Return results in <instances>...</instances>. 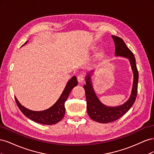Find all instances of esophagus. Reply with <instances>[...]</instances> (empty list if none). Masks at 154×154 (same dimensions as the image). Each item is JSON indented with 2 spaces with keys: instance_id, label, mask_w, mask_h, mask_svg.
<instances>
[{
  "instance_id": "34e87169",
  "label": "esophagus",
  "mask_w": 154,
  "mask_h": 154,
  "mask_svg": "<svg viewBox=\"0 0 154 154\" xmlns=\"http://www.w3.org/2000/svg\"><path fill=\"white\" fill-rule=\"evenodd\" d=\"M77 79H78V82L79 83H81L84 80V76L83 74H79V75L77 76Z\"/></svg>"
}]
</instances>
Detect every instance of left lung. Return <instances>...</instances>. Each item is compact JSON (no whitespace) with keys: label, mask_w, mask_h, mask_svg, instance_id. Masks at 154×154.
Listing matches in <instances>:
<instances>
[{"label":"left lung","mask_w":154,"mask_h":154,"mask_svg":"<svg viewBox=\"0 0 154 154\" xmlns=\"http://www.w3.org/2000/svg\"><path fill=\"white\" fill-rule=\"evenodd\" d=\"M112 36L115 42L116 56H122L130 60L134 72V82L131 95L128 101L122 105L116 107H110L102 104L97 98L91 84L90 74H88L85 79L86 84L83 85L87 100V113L92 120L101 123L113 122L127 113L136 101L137 93L139 74L134 55L126 45L122 38L114 35Z\"/></svg>","instance_id":"8db88e82"}]
</instances>
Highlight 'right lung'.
<instances>
[{
	"mask_svg": "<svg viewBox=\"0 0 154 154\" xmlns=\"http://www.w3.org/2000/svg\"><path fill=\"white\" fill-rule=\"evenodd\" d=\"M26 42L24 44H26ZM78 85L76 76H73L70 80L65 87L62 94L60 96L57 101L49 109L43 111H32L23 106L15 97V101L18 108L27 118L34 122L43 125H54L61 121L64 117L66 112L65 102L71 92L72 88Z\"/></svg>",
	"mask_w": 154,
	"mask_h": 154,
	"instance_id": "right-lung-1",
	"label": "right lung"
}]
</instances>
